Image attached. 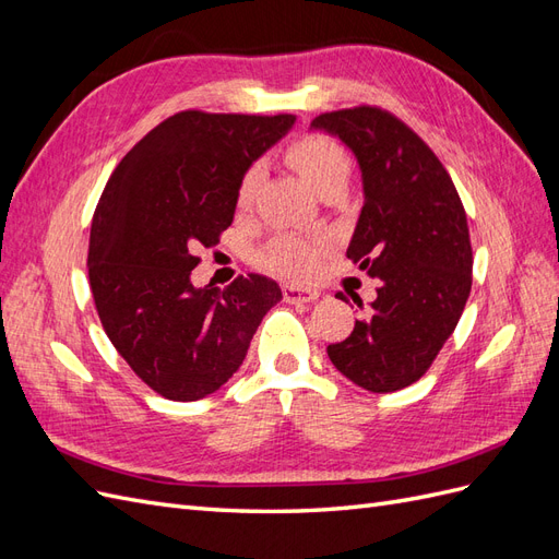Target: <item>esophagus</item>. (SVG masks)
Returning a JSON list of instances; mask_svg holds the SVG:
<instances>
[{"label":"esophagus","mask_w":559,"mask_h":559,"mask_svg":"<svg viewBox=\"0 0 559 559\" xmlns=\"http://www.w3.org/2000/svg\"><path fill=\"white\" fill-rule=\"evenodd\" d=\"M282 296L286 302H312L319 298V292L312 289H298V286H284Z\"/></svg>","instance_id":"esophagus-1"}]
</instances>
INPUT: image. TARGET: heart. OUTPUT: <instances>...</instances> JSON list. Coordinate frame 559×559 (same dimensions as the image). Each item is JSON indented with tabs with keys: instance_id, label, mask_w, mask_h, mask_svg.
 <instances>
[{
	"instance_id": "1",
	"label": "heart",
	"mask_w": 559,
	"mask_h": 559,
	"mask_svg": "<svg viewBox=\"0 0 559 559\" xmlns=\"http://www.w3.org/2000/svg\"><path fill=\"white\" fill-rule=\"evenodd\" d=\"M284 158L294 170L319 193L333 181H347V151L324 134H302L284 151ZM261 181V165H251L238 186V205L249 207ZM329 251L326 238H302V235H280L259 253V263L286 280H310L319 261Z\"/></svg>"
}]
</instances>
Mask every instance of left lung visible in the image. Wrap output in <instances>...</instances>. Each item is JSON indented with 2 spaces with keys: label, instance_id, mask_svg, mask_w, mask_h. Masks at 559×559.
<instances>
[{
  "label": "left lung",
  "instance_id": "1",
  "mask_svg": "<svg viewBox=\"0 0 559 559\" xmlns=\"http://www.w3.org/2000/svg\"><path fill=\"white\" fill-rule=\"evenodd\" d=\"M312 128L357 156L364 207L347 259L380 280L349 337L326 347L329 359L368 392H396L427 373L464 312L466 212L443 163L394 114L364 105L319 114Z\"/></svg>",
  "mask_w": 559,
  "mask_h": 559
}]
</instances>
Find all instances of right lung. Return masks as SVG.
<instances>
[{
	"instance_id": "right-lung-1",
	"label": "right lung",
	"mask_w": 559,
	"mask_h": 559,
	"mask_svg": "<svg viewBox=\"0 0 559 559\" xmlns=\"http://www.w3.org/2000/svg\"><path fill=\"white\" fill-rule=\"evenodd\" d=\"M294 121L179 111L128 151L99 195L88 247L95 308L116 352L165 399L198 401L228 382L282 300L270 277L198 289L191 270L195 251L233 224L251 163Z\"/></svg>"
}]
</instances>
